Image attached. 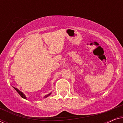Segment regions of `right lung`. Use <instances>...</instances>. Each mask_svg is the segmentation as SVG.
Listing matches in <instances>:
<instances>
[{"label": "right lung", "instance_id": "obj_1", "mask_svg": "<svg viewBox=\"0 0 123 123\" xmlns=\"http://www.w3.org/2000/svg\"><path fill=\"white\" fill-rule=\"evenodd\" d=\"M13 88H14L15 89V90H16V91L19 94V95L21 96L22 97V98H25V99H26V96H25V94L23 93L22 92L20 91H19V90H18V89L17 88H16V87H13ZM51 93H50L49 94H48V95H46V96H44V98H46V97H48L49 96H50V95H51Z\"/></svg>", "mask_w": 123, "mask_h": 123}]
</instances>
